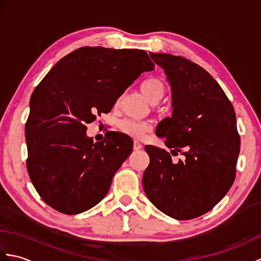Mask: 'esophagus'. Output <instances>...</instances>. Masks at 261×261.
<instances>
[{"instance_id": "34e87169", "label": "esophagus", "mask_w": 261, "mask_h": 261, "mask_svg": "<svg viewBox=\"0 0 261 261\" xmlns=\"http://www.w3.org/2000/svg\"><path fill=\"white\" fill-rule=\"evenodd\" d=\"M142 145H141V143L139 142V141H135L134 142V149H135V150H140V149H142Z\"/></svg>"}]
</instances>
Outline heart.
Listing matches in <instances>:
<instances>
[{
  "label": "heart",
  "mask_w": 261,
  "mask_h": 261,
  "mask_svg": "<svg viewBox=\"0 0 261 261\" xmlns=\"http://www.w3.org/2000/svg\"><path fill=\"white\" fill-rule=\"evenodd\" d=\"M140 91L149 102L157 104L164 97L165 86L158 79H147L140 84ZM120 129L124 134L135 138H140L150 129V124L147 122H140L126 119L120 123Z\"/></svg>",
  "instance_id": "heart-1"
}]
</instances>
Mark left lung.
<instances>
[{
	"instance_id": "obj_1",
	"label": "left lung",
	"mask_w": 261,
	"mask_h": 261,
	"mask_svg": "<svg viewBox=\"0 0 261 261\" xmlns=\"http://www.w3.org/2000/svg\"><path fill=\"white\" fill-rule=\"evenodd\" d=\"M171 88L173 114L157 126L165 145L180 152L146 146L150 163L142 185L154 206L176 220H191L212 210L236 178L240 152L236 112L225 93L201 66L170 54H150Z\"/></svg>"
}]
</instances>
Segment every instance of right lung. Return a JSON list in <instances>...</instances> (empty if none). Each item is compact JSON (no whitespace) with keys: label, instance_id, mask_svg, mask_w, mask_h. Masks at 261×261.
Here are the masks:
<instances>
[{"label":"right lung","instance_id":"1","mask_svg":"<svg viewBox=\"0 0 261 261\" xmlns=\"http://www.w3.org/2000/svg\"><path fill=\"white\" fill-rule=\"evenodd\" d=\"M154 68L145 50L83 47L62 58L33 91L25 123L27 168L49 206L79 214L107 195L132 151L129 136H86V123L108 113L143 71Z\"/></svg>","mask_w":261,"mask_h":261}]
</instances>
